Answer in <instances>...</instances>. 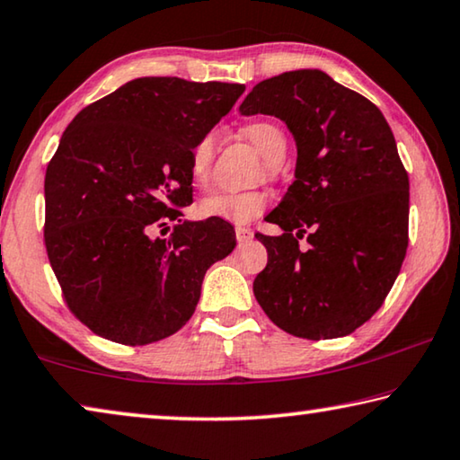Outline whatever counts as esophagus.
<instances>
[{
	"label": "esophagus",
	"instance_id": "esophagus-1",
	"mask_svg": "<svg viewBox=\"0 0 460 460\" xmlns=\"http://www.w3.org/2000/svg\"><path fill=\"white\" fill-rule=\"evenodd\" d=\"M235 237H237L239 243H245V241L253 239V231L247 229V227H237L235 229Z\"/></svg>",
	"mask_w": 460,
	"mask_h": 460
}]
</instances>
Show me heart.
I'll return each mask as SVG.
<instances>
[{
    "label": "heart",
    "instance_id": "1",
    "mask_svg": "<svg viewBox=\"0 0 460 460\" xmlns=\"http://www.w3.org/2000/svg\"><path fill=\"white\" fill-rule=\"evenodd\" d=\"M243 136L266 158L268 176L276 174L274 162H279L286 154L284 131L270 121H253L245 126ZM215 155V136L205 134L199 137L189 154V174L197 186H207L211 181V166ZM270 207V194L263 189L241 192H213L199 202L197 211L202 219H217L225 223L245 225Z\"/></svg>",
    "mask_w": 460,
    "mask_h": 460
}]
</instances>
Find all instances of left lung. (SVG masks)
<instances>
[{"instance_id":"obj_1","label":"left lung","mask_w":460,"mask_h":460,"mask_svg":"<svg viewBox=\"0 0 460 460\" xmlns=\"http://www.w3.org/2000/svg\"><path fill=\"white\" fill-rule=\"evenodd\" d=\"M239 111L282 119L298 147L296 181L266 217L284 233H255L268 249L255 298L294 337L351 334L384 305L408 249L410 181L384 113L316 68L258 83Z\"/></svg>"}]
</instances>
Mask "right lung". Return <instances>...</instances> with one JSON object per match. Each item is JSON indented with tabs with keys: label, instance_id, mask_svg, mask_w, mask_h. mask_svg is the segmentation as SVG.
<instances>
[{
	"label": "right lung",
	"instance_id": "obj_1",
	"mask_svg": "<svg viewBox=\"0 0 460 460\" xmlns=\"http://www.w3.org/2000/svg\"><path fill=\"white\" fill-rule=\"evenodd\" d=\"M243 91L144 76L68 123L46 168L44 243L68 308L99 337L134 347L181 331L235 247L231 223L182 221V208L190 147Z\"/></svg>",
	"mask_w": 460,
	"mask_h": 460
}]
</instances>
